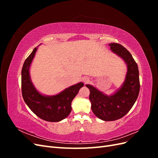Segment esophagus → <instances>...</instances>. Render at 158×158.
Masks as SVG:
<instances>
[{
  "label": "esophagus",
  "instance_id": "34e87169",
  "mask_svg": "<svg viewBox=\"0 0 158 158\" xmlns=\"http://www.w3.org/2000/svg\"><path fill=\"white\" fill-rule=\"evenodd\" d=\"M83 82H84V83H87V82H89V78H83Z\"/></svg>",
  "mask_w": 158,
  "mask_h": 158
}]
</instances>
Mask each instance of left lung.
Returning <instances> with one entry per match:
<instances>
[{"label":"left lung","instance_id":"left-lung-1","mask_svg":"<svg viewBox=\"0 0 158 158\" xmlns=\"http://www.w3.org/2000/svg\"><path fill=\"white\" fill-rule=\"evenodd\" d=\"M109 45L127 64V73L123 86L114 94L107 96L92 85H85L90 92L89 98L93 113L105 121H115L125 116L136 101L140 87L138 65L131 52L116 43Z\"/></svg>","mask_w":158,"mask_h":158}]
</instances>
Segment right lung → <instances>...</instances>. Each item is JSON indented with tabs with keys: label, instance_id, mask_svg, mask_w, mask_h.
Listing matches in <instances>:
<instances>
[{
	"label": "right lung",
	"instance_id": "add662e5",
	"mask_svg": "<svg viewBox=\"0 0 158 158\" xmlns=\"http://www.w3.org/2000/svg\"><path fill=\"white\" fill-rule=\"evenodd\" d=\"M37 49V47H35L26 59L22 69V97L28 107L37 117L49 122H59L70 113L72 101L79 89L84 86V84L80 82L72 85L52 96H45L40 94L33 85L29 73Z\"/></svg>",
	"mask_w": 158,
	"mask_h": 158
}]
</instances>
